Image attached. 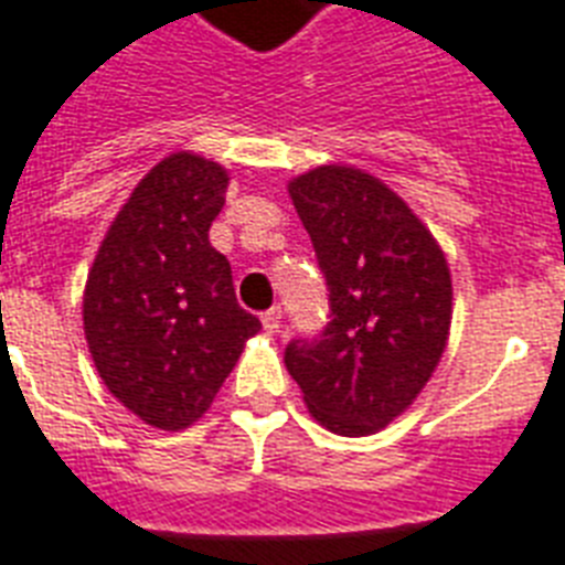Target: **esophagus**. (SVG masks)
Segmentation results:
<instances>
[{
  "instance_id": "1",
  "label": "esophagus",
  "mask_w": 565,
  "mask_h": 565,
  "mask_svg": "<svg viewBox=\"0 0 565 565\" xmlns=\"http://www.w3.org/2000/svg\"><path fill=\"white\" fill-rule=\"evenodd\" d=\"M260 322H264V328L269 331V334H278V328H281V308H269L260 317Z\"/></svg>"
}]
</instances>
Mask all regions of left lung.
<instances>
[{
	"instance_id": "1",
	"label": "left lung",
	"mask_w": 565,
	"mask_h": 565,
	"mask_svg": "<svg viewBox=\"0 0 565 565\" xmlns=\"http://www.w3.org/2000/svg\"><path fill=\"white\" fill-rule=\"evenodd\" d=\"M290 199L326 275L331 322L292 340L284 363L319 425L366 437L411 407L446 352V255L370 172L317 167L290 181Z\"/></svg>"
}]
</instances>
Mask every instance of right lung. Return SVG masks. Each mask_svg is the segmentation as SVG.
I'll list each match as a JSON object with an SVG mask.
<instances>
[{"mask_svg":"<svg viewBox=\"0 0 565 565\" xmlns=\"http://www.w3.org/2000/svg\"><path fill=\"white\" fill-rule=\"evenodd\" d=\"M228 172L175 152L146 172L102 239L84 287V337L110 393L161 430L202 419L260 319L237 305L207 239Z\"/></svg>","mask_w":565,"mask_h":565,"instance_id":"right-lung-1","label":"right lung"}]
</instances>
